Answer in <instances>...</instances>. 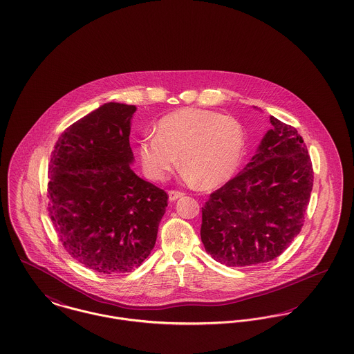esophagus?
<instances>
[{
	"label": "esophagus",
	"instance_id": "obj_1",
	"mask_svg": "<svg viewBox=\"0 0 354 354\" xmlns=\"http://www.w3.org/2000/svg\"><path fill=\"white\" fill-rule=\"evenodd\" d=\"M185 194L182 192V191H176V190H169L168 191V198H169V201L171 202H174V201H176L178 198H180V196H183Z\"/></svg>",
	"mask_w": 354,
	"mask_h": 354
}]
</instances>
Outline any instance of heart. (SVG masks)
<instances>
[{"label": "heart", "mask_w": 354, "mask_h": 354, "mask_svg": "<svg viewBox=\"0 0 354 354\" xmlns=\"http://www.w3.org/2000/svg\"><path fill=\"white\" fill-rule=\"evenodd\" d=\"M244 145L243 128L234 118L214 110L185 108L164 115L156 135L140 141L138 155L151 179L163 180L179 155L183 176L213 189L233 176Z\"/></svg>", "instance_id": "b5f03b06"}]
</instances>
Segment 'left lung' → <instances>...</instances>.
<instances>
[{
  "label": "left lung",
  "instance_id": "obj_1",
  "mask_svg": "<svg viewBox=\"0 0 354 354\" xmlns=\"http://www.w3.org/2000/svg\"><path fill=\"white\" fill-rule=\"evenodd\" d=\"M272 129L244 171L210 194L201 239L214 260L250 267L280 256L299 234L314 171L298 131L273 115Z\"/></svg>",
  "mask_w": 354,
  "mask_h": 354
}]
</instances>
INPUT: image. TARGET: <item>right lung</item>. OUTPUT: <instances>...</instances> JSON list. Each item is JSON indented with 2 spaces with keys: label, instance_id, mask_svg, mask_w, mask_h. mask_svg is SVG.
I'll return each mask as SVG.
<instances>
[{
  "label": "right lung",
  "instance_id": "obj_1",
  "mask_svg": "<svg viewBox=\"0 0 354 354\" xmlns=\"http://www.w3.org/2000/svg\"><path fill=\"white\" fill-rule=\"evenodd\" d=\"M135 105L109 102L70 125L50 162L48 214L60 243L84 267L131 272L153 249L168 195L131 164Z\"/></svg>",
  "mask_w": 354,
  "mask_h": 354
}]
</instances>
